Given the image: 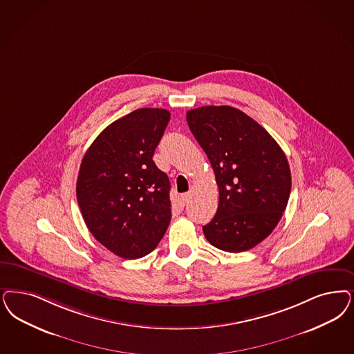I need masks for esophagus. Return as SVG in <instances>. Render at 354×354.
<instances>
[{"label": "esophagus", "mask_w": 354, "mask_h": 354, "mask_svg": "<svg viewBox=\"0 0 354 354\" xmlns=\"http://www.w3.org/2000/svg\"><path fill=\"white\" fill-rule=\"evenodd\" d=\"M189 197L191 195L189 194H183V195L180 196V200H182V203H183V205H185L188 201H189Z\"/></svg>", "instance_id": "esophagus-1"}]
</instances>
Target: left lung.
<instances>
[{
	"instance_id": "left-lung-1",
	"label": "left lung",
	"mask_w": 354,
	"mask_h": 354,
	"mask_svg": "<svg viewBox=\"0 0 354 354\" xmlns=\"http://www.w3.org/2000/svg\"><path fill=\"white\" fill-rule=\"evenodd\" d=\"M187 122L220 191L217 213L203 227L207 242L226 252L255 247L288 205L292 175L285 153L259 122L230 106L188 111Z\"/></svg>"
}]
</instances>
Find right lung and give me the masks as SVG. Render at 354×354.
I'll return each instance as SVG.
<instances>
[{"label":"right lung","instance_id":"add662e5","mask_svg":"<svg viewBox=\"0 0 354 354\" xmlns=\"http://www.w3.org/2000/svg\"><path fill=\"white\" fill-rule=\"evenodd\" d=\"M170 112L140 109L110 124L87 149L77 201L97 242L124 259L150 254L171 220L170 180L153 156Z\"/></svg>","mask_w":354,"mask_h":354}]
</instances>
